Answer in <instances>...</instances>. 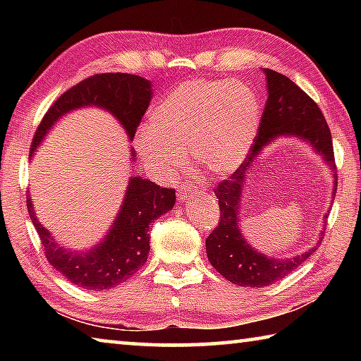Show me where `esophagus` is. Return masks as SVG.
<instances>
[{
	"label": "esophagus",
	"mask_w": 361,
	"mask_h": 361,
	"mask_svg": "<svg viewBox=\"0 0 361 361\" xmlns=\"http://www.w3.org/2000/svg\"><path fill=\"white\" fill-rule=\"evenodd\" d=\"M195 195H197V189L194 186H183L178 191V200H181V202H189V200H192Z\"/></svg>",
	"instance_id": "esophagus-1"
}]
</instances>
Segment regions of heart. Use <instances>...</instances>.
<instances>
[{
    "instance_id": "b5f03b06",
    "label": "heart",
    "mask_w": 361,
    "mask_h": 361,
    "mask_svg": "<svg viewBox=\"0 0 361 361\" xmlns=\"http://www.w3.org/2000/svg\"><path fill=\"white\" fill-rule=\"evenodd\" d=\"M261 121L258 97L237 81H191L176 87L137 132L135 148L161 178L194 166L204 173H234L252 151Z\"/></svg>"
}]
</instances>
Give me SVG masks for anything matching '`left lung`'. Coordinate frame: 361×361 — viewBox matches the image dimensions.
I'll use <instances>...</instances> for the list:
<instances>
[{"instance_id": "8db88e82", "label": "left lung", "mask_w": 361, "mask_h": 361, "mask_svg": "<svg viewBox=\"0 0 361 361\" xmlns=\"http://www.w3.org/2000/svg\"><path fill=\"white\" fill-rule=\"evenodd\" d=\"M262 73L267 81L269 97L264 113L261 116L258 137L245 162L228 180L216 185L215 195L219 204V223L205 240L210 264L226 280L239 286H259V288L277 282L301 266L323 239L320 237L317 245L293 258H274L253 248L242 234L240 204L243 188L252 176L262 149L280 137L302 140L317 154L322 156V161L331 170L334 176L333 195L338 186L331 132L320 108L290 78L269 68H264ZM323 232L325 229L322 231V234Z\"/></svg>"}]
</instances>
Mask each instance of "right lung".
I'll return each mask as SVG.
<instances>
[{"mask_svg": "<svg viewBox=\"0 0 361 361\" xmlns=\"http://www.w3.org/2000/svg\"><path fill=\"white\" fill-rule=\"evenodd\" d=\"M152 99L148 79L127 73H102L90 76L66 90L52 103L33 137L30 159L60 118L79 108L95 106L113 114L129 140L133 138ZM137 152L130 148L132 166ZM175 205V191L161 188L143 176H130L124 200L111 228L103 239L87 250L65 248L36 218L32 197L27 207L35 229L38 231L46 258L56 271L84 290H108L129 280L140 271L149 253V228L157 218Z\"/></svg>", "mask_w": 361, "mask_h": 361, "instance_id": "right-lung-1", "label": "right lung"}]
</instances>
